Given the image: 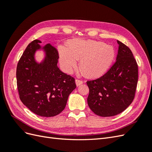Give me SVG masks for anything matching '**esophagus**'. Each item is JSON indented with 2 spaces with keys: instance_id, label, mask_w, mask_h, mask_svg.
<instances>
[{
  "instance_id": "obj_1",
  "label": "esophagus",
  "mask_w": 152,
  "mask_h": 152,
  "mask_svg": "<svg viewBox=\"0 0 152 152\" xmlns=\"http://www.w3.org/2000/svg\"><path fill=\"white\" fill-rule=\"evenodd\" d=\"M75 83H76V85L78 86H80V84L83 83V81L80 80V79H76L75 80Z\"/></svg>"
}]
</instances>
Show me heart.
Masks as SVG:
<instances>
[{"label": "heart", "instance_id": "b5f03b06", "mask_svg": "<svg viewBox=\"0 0 152 152\" xmlns=\"http://www.w3.org/2000/svg\"><path fill=\"white\" fill-rule=\"evenodd\" d=\"M59 61L66 72L71 73L80 60L81 71L87 76L101 75L107 70L115 57L111 45L95 40H75L68 44V48L59 47Z\"/></svg>", "mask_w": 152, "mask_h": 152}]
</instances>
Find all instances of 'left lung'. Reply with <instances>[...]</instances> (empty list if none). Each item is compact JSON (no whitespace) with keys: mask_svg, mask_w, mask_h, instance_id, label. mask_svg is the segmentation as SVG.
Returning a JSON list of instances; mask_svg holds the SVG:
<instances>
[{"mask_svg":"<svg viewBox=\"0 0 152 152\" xmlns=\"http://www.w3.org/2000/svg\"><path fill=\"white\" fill-rule=\"evenodd\" d=\"M116 61L101 77L87 81V103L96 115L112 117L122 113L134 98L138 66L131 49L120 41Z\"/></svg>","mask_w":152,"mask_h":152,"instance_id":"8db88e82","label":"left lung"}]
</instances>
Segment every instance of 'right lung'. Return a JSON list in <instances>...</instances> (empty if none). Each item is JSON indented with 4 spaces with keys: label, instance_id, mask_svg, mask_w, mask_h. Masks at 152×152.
Returning a JSON list of instances; mask_svg holds the SVG:
<instances>
[{
    "label": "right lung",
    "instance_id": "1",
    "mask_svg": "<svg viewBox=\"0 0 152 152\" xmlns=\"http://www.w3.org/2000/svg\"><path fill=\"white\" fill-rule=\"evenodd\" d=\"M34 40L26 47L18 61L16 80L20 99L30 111L41 117H50L65 109L68 96L76 88L75 79L58 67V50L50 44L42 48ZM42 48L46 53L39 64L34 53Z\"/></svg>",
    "mask_w": 152,
    "mask_h": 152
}]
</instances>
